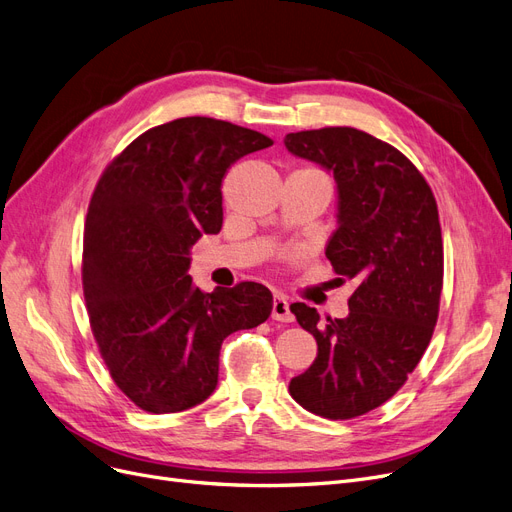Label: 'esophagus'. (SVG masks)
<instances>
[{"instance_id": "34e87169", "label": "esophagus", "mask_w": 512, "mask_h": 512, "mask_svg": "<svg viewBox=\"0 0 512 512\" xmlns=\"http://www.w3.org/2000/svg\"><path fill=\"white\" fill-rule=\"evenodd\" d=\"M272 318L274 320H280V323H293V312L289 308V299L285 295H274V301H272Z\"/></svg>"}]
</instances>
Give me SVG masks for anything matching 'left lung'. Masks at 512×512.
<instances>
[{
    "label": "left lung",
    "instance_id": "8db88e82",
    "mask_svg": "<svg viewBox=\"0 0 512 512\" xmlns=\"http://www.w3.org/2000/svg\"><path fill=\"white\" fill-rule=\"evenodd\" d=\"M285 147L333 175L337 230L325 255L339 276L356 282L346 318L323 320L306 304L291 306L318 352L289 392L316 415L350 420L405 384L437 325L443 289L437 202L399 149L363 130L291 132Z\"/></svg>",
    "mask_w": 512,
    "mask_h": 512
}]
</instances>
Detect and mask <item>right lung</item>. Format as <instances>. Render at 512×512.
Here are the masks:
<instances>
[{
  "label": "right lung",
  "mask_w": 512,
  "mask_h": 512,
  "mask_svg": "<svg viewBox=\"0 0 512 512\" xmlns=\"http://www.w3.org/2000/svg\"><path fill=\"white\" fill-rule=\"evenodd\" d=\"M270 145L230 122L179 118L132 141L94 189L82 266L90 327L113 382L149 413L206 401L223 339L272 312L259 282L202 293L187 274L196 240L221 230L227 168Z\"/></svg>",
  "instance_id": "1"
}]
</instances>
